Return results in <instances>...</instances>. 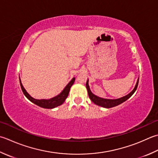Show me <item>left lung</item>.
<instances>
[{
	"mask_svg": "<svg viewBox=\"0 0 158 158\" xmlns=\"http://www.w3.org/2000/svg\"><path fill=\"white\" fill-rule=\"evenodd\" d=\"M138 81H139V79H138L136 84H135V86L134 89L129 93V94L125 96L122 98H118V99H106V98H102L97 97V96L94 95V94H92V92H91L90 89H89V87L88 85V80L86 82V88L88 89V93L89 98H90L91 101L93 102L96 105H98V106L103 107H106V108H110V107H115L116 106H118V105L121 104L123 102H125L129 98H130L133 94L134 93L135 91L136 90V89L138 88Z\"/></svg>",
	"mask_w": 158,
	"mask_h": 158,
	"instance_id": "left-lung-1",
	"label": "left lung"
}]
</instances>
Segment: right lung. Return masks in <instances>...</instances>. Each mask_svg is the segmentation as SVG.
<instances>
[{
  "label": "right lung",
  "mask_w": 158,
  "mask_h": 158,
  "mask_svg": "<svg viewBox=\"0 0 158 158\" xmlns=\"http://www.w3.org/2000/svg\"><path fill=\"white\" fill-rule=\"evenodd\" d=\"M75 78L73 77V79L69 82V84H68L65 88L64 89V90L61 92V93L56 96L52 98H50V99L46 100V99H41V100H38V99H35V98H32L31 96L27 93V91L25 90V89L24 88L23 84H22L21 81L20 79V86H21V89L23 90V92L24 94L25 95V97L31 101L33 102V103H35L37 106H38L40 107H44V108H47V109H52V108L56 107L59 106H61L64 102L66 100V98L68 97L69 94V91L70 87L73 85V84L75 82Z\"/></svg>",
  "instance_id": "obj_1"
}]
</instances>
